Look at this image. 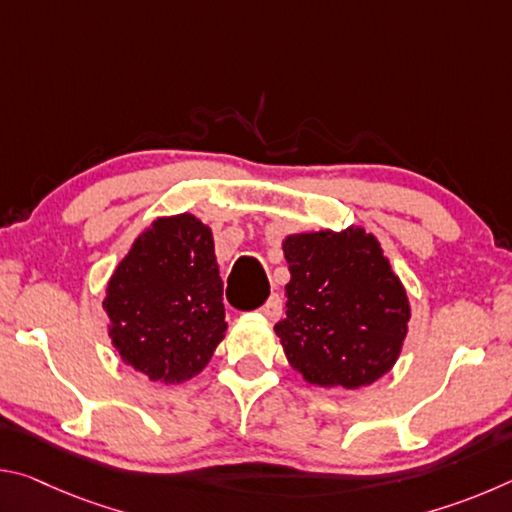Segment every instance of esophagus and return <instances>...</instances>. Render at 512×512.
I'll return each mask as SVG.
<instances>
[{
    "mask_svg": "<svg viewBox=\"0 0 512 512\" xmlns=\"http://www.w3.org/2000/svg\"><path fill=\"white\" fill-rule=\"evenodd\" d=\"M262 314H264L266 318H271V320H277V318L282 316V298L277 296V293H273V296L264 302V305H262Z\"/></svg>",
    "mask_w": 512,
    "mask_h": 512,
    "instance_id": "34e87169",
    "label": "esophagus"
}]
</instances>
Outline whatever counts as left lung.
<instances>
[{"label": "left lung", "instance_id": "1", "mask_svg": "<svg viewBox=\"0 0 512 512\" xmlns=\"http://www.w3.org/2000/svg\"><path fill=\"white\" fill-rule=\"evenodd\" d=\"M291 280L275 325L284 354L309 384L359 388L393 368L411 318L400 277L363 228L284 241Z\"/></svg>", "mask_w": 512, "mask_h": 512}]
</instances>
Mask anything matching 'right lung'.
Instances as JSON below:
<instances>
[{
    "label": "right lung",
    "mask_w": 512,
    "mask_h": 512,
    "mask_svg": "<svg viewBox=\"0 0 512 512\" xmlns=\"http://www.w3.org/2000/svg\"><path fill=\"white\" fill-rule=\"evenodd\" d=\"M103 309L128 366L162 384L198 375L228 329L210 228L192 214L155 221L112 273Z\"/></svg>",
    "instance_id": "right-lung-1"
}]
</instances>
